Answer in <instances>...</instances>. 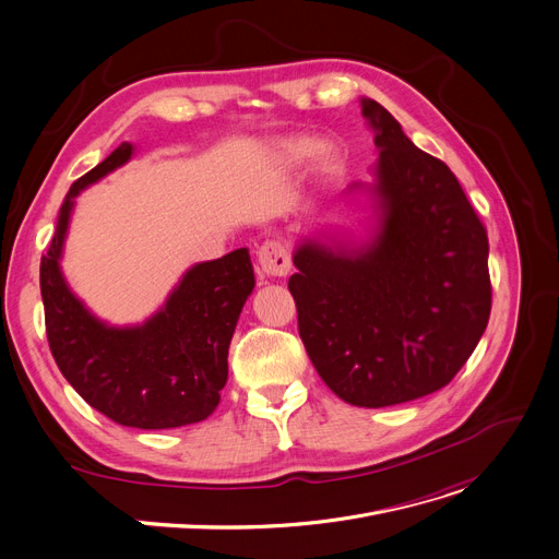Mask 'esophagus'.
<instances>
[{"label": "esophagus", "mask_w": 559, "mask_h": 559, "mask_svg": "<svg viewBox=\"0 0 559 559\" xmlns=\"http://www.w3.org/2000/svg\"><path fill=\"white\" fill-rule=\"evenodd\" d=\"M259 265L267 276H287L292 267L287 247L278 240H265L259 247Z\"/></svg>", "instance_id": "obj_1"}]
</instances>
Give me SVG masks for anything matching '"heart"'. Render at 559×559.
Returning a JSON list of instances; mask_svg holds the SVG:
<instances>
[{
  "label": "heart",
  "mask_w": 559,
  "mask_h": 559,
  "mask_svg": "<svg viewBox=\"0 0 559 559\" xmlns=\"http://www.w3.org/2000/svg\"><path fill=\"white\" fill-rule=\"evenodd\" d=\"M317 151V142L312 138L306 135H294V138H285L278 144V154L287 165H300L306 163L310 156H314ZM334 163V148L330 144H323L319 151V165L321 169H330V165Z\"/></svg>",
  "instance_id": "obj_1"
}]
</instances>
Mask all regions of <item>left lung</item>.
<instances>
[{"label":"left lung","mask_w":559,"mask_h":559,"mask_svg":"<svg viewBox=\"0 0 559 559\" xmlns=\"http://www.w3.org/2000/svg\"><path fill=\"white\" fill-rule=\"evenodd\" d=\"M379 160L368 238H302L294 249L298 334L328 388L385 408L448 385L490 317L488 238L454 174L361 97Z\"/></svg>","instance_id":"left-lung-1"}]
</instances>
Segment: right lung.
I'll return each mask as SVG.
<instances>
[{
	"label": "right lung",
	"instance_id": "add662e5",
	"mask_svg": "<svg viewBox=\"0 0 559 559\" xmlns=\"http://www.w3.org/2000/svg\"><path fill=\"white\" fill-rule=\"evenodd\" d=\"M131 156L133 144L122 142L62 202L39 265L46 336L60 372L91 408L129 428H180L207 419L221 403L229 343L257 278L240 247L189 267L144 323L120 328L97 319L69 287L60 261L75 198Z\"/></svg>",
	"mask_w": 559,
	"mask_h": 559
}]
</instances>
